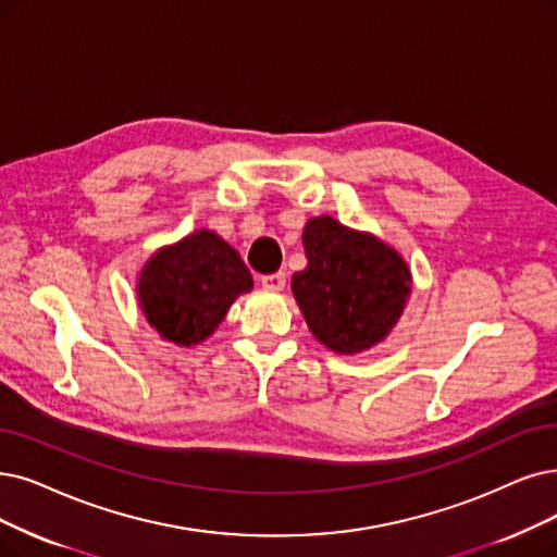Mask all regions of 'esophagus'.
Listing matches in <instances>:
<instances>
[{"label":"esophagus","mask_w":557,"mask_h":557,"mask_svg":"<svg viewBox=\"0 0 557 557\" xmlns=\"http://www.w3.org/2000/svg\"><path fill=\"white\" fill-rule=\"evenodd\" d=\"M264 290H272V293H281L285 287V274L283 272H276V274H267L260 278Z\"/></svg>","instance_id":"1"}]
</instances>
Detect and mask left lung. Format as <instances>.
<instances>
[{"mask_svg":"<svg viewBox=\"0 0 557 557\" xmlns=\"http://www.w3.org/2000/svg\"><path fill=\"white\" fill-rule=\"evenodd\" d=\"M308 264L293 276V295L310 333L338 354L382 343L411 295V272L393 247L329 214L304 226Z\"/></svg>","mask_w":557,"mask_h":557,"instance_id":"obj_1","label":"left lung"}]
</instances>
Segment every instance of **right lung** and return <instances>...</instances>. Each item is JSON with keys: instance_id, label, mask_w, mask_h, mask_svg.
<instances>
[{"instance_id": "add662e5", "label": "right lung", "mask_w": 557, "mask_h": 557, "mask_svg": "<svg viewBox=\"0 0 557 557\" xmlns=\"http://www.w3.org/2000/svg\"><path fill=\"white\" fill-rule=\"evenodd\" d=\"M251 287V272L239 253L201 228L150 256L137 297L148 324L164 341L191 347L212 336L231 304Z\"/></svg>"}]
</instances>
